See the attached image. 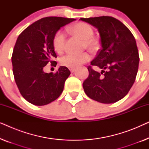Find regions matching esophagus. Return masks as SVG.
I'll return each instance as SVG.
<instances>
[{"instance_id":"1","label":"esophagus","mask_w":149,"mask_h":149,"mask_svg":"<svg viewBox=\"0 0 149 149\" xmlns=\"http://www.w3.org/2000/svg\"><path fill=\"white\" fill-rule=\"evenodd\" d=\"M69 70H70L71 72H73L75 70V68H69Z\"/></svg>"}]
</instances>
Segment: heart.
I'll list each match as a JSON object with an SVG mask.
<instances>
[{
	"label": "heart",
	"instance_id": "obj_1",
	"mask_svg": "<svg viewBox=\"0 0 149 149\" xmlns=\"http://www.w3.org/2000/svg\"><path fill=\"white\" fill-rule=\"evenodd\" d=\"M70 31L83 40V46L84 48L89 49L95 52L98 49L99 42L93 36V29L91 26L85 22H78L70 28ZM66 42V34L62 30L56 32L53 38V47L54 50L58 53H61L64 50ZM90 56L87 52L81 54L69 53L62 56L60 59L61 65L68 68H75L79 65L88 62Z\"/></svg>",
	"mask_w": 149,
	"mask_h": 149
}]
</instances>
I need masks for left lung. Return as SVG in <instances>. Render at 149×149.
Here are the masks:
<instances>
[{"label": "left lung", "mask_w": 149, "mask_h": 149, "mask_svg": "<svg viewBox=\"0 0 149 149\" xmlns=\"http://www.w3.org/2000/svg\"><path fill=\"white\" fill-rule=\"evenodd\" d=\"M97 28L101 49L87 66L89 76L83 87L92 100L104 104L120 100L127 94L136 80L139 54L135 38L121 22L111 16L81 18ZM102 69L100 73L92 66Z\"/></svg>", "instance_id": "1"}]
</instances>
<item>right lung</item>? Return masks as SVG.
I'll list each match as a JSON object with an SVG mask.
<instances>
[{
    "label": "right lung",
    "instance_id": "obj_1",
    "mask_svg": "<svg viewBox=\"0 0 149 149\" xmlns=\"http://www.w3.org/2000/svg\"><path fill=\"white\" fill-rule=\"evenodd\" d=\"M73 18L46 17L34 22L18 36L11 57L16 85L22 96L36 106L56 100L62 93L70 74L66 66L56 72L45 73L43 68L51 63L56 67L57 58L53 38L60 28L74 21Z\"/></svg>",
    "mask_w": 149,
    "mask_h": 149
}]
</instances>
